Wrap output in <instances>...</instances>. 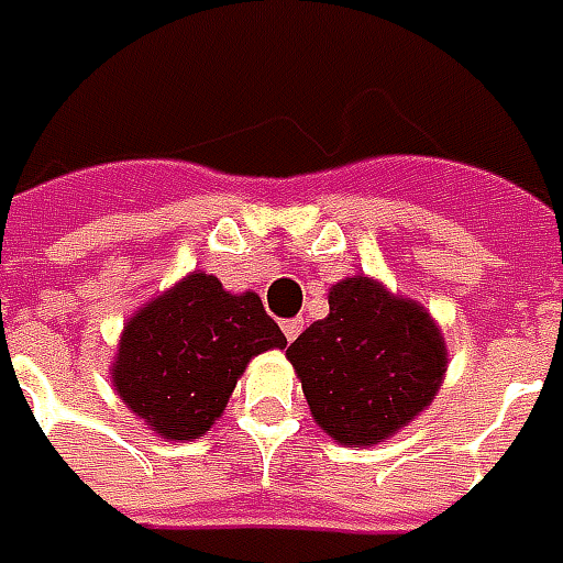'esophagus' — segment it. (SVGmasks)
I'll return each mask as SVG.
<instances>
[{
	"mask_svg": "<svg viewBox=\"0 0 563 563\" xmlns=\"http://www.w3.org/2000/svg\"><path fill=\"white\" fill-rule=\"evenodd\" d=\"M282 330H285V336H288V342H294V339L300 336L302 318H288V321H282Z\"/></svg>",
	"mask_w": 563,
	"mask_h": 563,
	"instance_id": "1",
	"label": "esophagus"
}]
</instances>
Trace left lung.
<instances>
[{
	"label": "left lung",
	"instance_id": "obj_1",
	"mask_svg": "<svg viewBox=\"0 0 563 563\" xmlns=\"http://www.w3.org/2000/svg\"><path fill=\"white\" fill-rule=\"evenodd\" d=\"M330 314L290 342L314 424L349 449L390 440L428 409L449 369L440 324L378 278L336 282Z\"/></svg>",
	"mask_w": 563,
	"mask_h": 563
}]
</instances>
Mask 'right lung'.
<instances>
[{"label":"right lung","mask_w":563,"mask_h":563,"mask_svg":"<svg viewBox=\"0 0 563 563\" xmlns=\"http://www.w3.org/2000/svg\"><path fill=\"white\" fill-rule=\"evenodd\" d=\"M288 339L254 290L194 269L123 324L111 385L161 440L194 442L221 418L251 357Z\"/></svg>","instance_id":"obj_1"}]
</instances>
